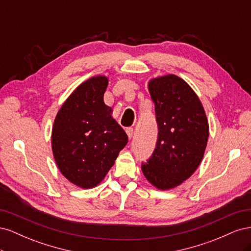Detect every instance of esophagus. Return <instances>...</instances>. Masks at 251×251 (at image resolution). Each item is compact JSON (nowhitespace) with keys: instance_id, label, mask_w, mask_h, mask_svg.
Listing matches in <instances>:
<instances>
[{"instance_id":"1","label":"esophagus","mask_w":251,"mask_h":251,"mask_svg":"<svg viewBox=\"0 0 251 251\" xmlns=\"http://www.w3.org/2000/svg\"><path fill=\"white\" fill-rule=\"evenodd\" d=\"M126 134H127V137L131 139V138L133 137V134H134L133 127H126Z\"/></svg>"}]
</instances>
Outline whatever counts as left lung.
Returning <instances> with one entry per match:
<instances>
[{
    "label": "left lung",
    "instance_id": "obj_1",
    "mask_svg": "<svg viewBox=\"0 0 251 251\" xmlns=\"http://www.w3.org/2000/svg\"><path fill=\"white\" fill-rule=\"evenodd\" d=\"M148 88L159 132L154 153L141 170L151 185L166 191L183 183L198 169L209 126L198 95L177 75L151 78Z\"/></svg>",
    "mask_w": 251,
    "mask_h": 251
}]
</instances>
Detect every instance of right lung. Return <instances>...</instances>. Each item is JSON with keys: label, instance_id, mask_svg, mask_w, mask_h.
Here are the masks:
<instances>
[{"label": "right lung", "instance_id": "add662e5", "mask_svg": "<svg viewBox=\"0 0 251 251\" xmlns=\"http://www.w3.org/2000/svg\"><path fill=\"white\" fill-rule=\"evenodd\" d=\"M103 75L75 89L56 114L52 127L53 157L63 176L81 188L98 185L127 143V135L103 101Z\"/></svg>", "mask_w": 251, "mask_h": 251}]
</instances>
